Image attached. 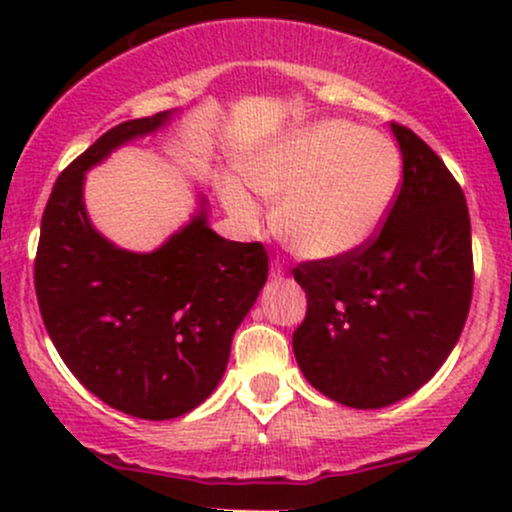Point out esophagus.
<instances>
[{"mask_svg":"<svg viewBox=\"0 0 512 512\" xmlns=\"http://www.w3.org/2000/svg\"><path fill=\"white\" fill-rule=\"evenodd\" d=\"M286 276V269H284V264H281L279 260H274L272 262V267H269V279L272 281H281Z\"/></svg>","mask_w":512,"mask_h":512,"instance_id":"34e87169","label":"esophagus"}]
</instances>
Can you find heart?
Returning <instances> with one entry per match:
<instances>
[{
	"label": "heart",
	"mask_w": 512,
	"mask_h": 512,
	"mask_svg": "<svg viewBox=\"0 0 512 512\" xmlns=\"http://www.w3.org/2000/svg\"><path fill=\"white\" fill-rule=\"evenodd\" d=\"M243 178L279 199L276 231L308 260H339L383 226L402 180V156L383 134L346 120L293 129L245 158ZM223 207L243 233L264 223L262 204L238 180L221 187Z\"/></svg>",
	"instance_id": "1"
}]
</instances>
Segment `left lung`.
<instances>
[{"mask_svg":"<svg viewBox=\"0 0 512 512\" xmlns=\"http://www.w3.org/2000/svg\"><path fill=\"white\" fill-rule=\"evenodd\" d=\"M402 185L385 226L339 260L293 269L308 313L293 332L305 380L354 409L390 407L436 375L472 303V226L436 151L392 122Z\"/></svg>","mask_w":512,"mask_h":512,"instance_id":"1","label":"left lung"}]
</instances>
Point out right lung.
<instances>
[{"label": "right lung", "instance_id": "obj_1", "mask_svg": "<svg viewBox=\"0 0 512 512\" xmlns=\"http://www.w3.org/2000/svg\"><path fill=\"white\" fill-rule=\"evenodd\" d=\"M178 110L127 120L57 178L40 223L35 293L52 344L81 385L149 421L187 414L221 383L231 342L267 281L260 243L209 228L207 199L154 252L101 236L84 204L86 173L166 127Z\"/></svg>", "mask_w": 512, "mask_h": 512}]
</instances>
